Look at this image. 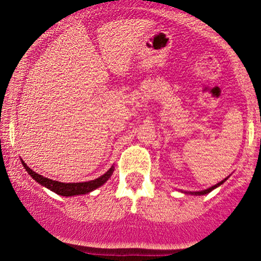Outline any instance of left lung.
I'll return each mask as SVG.
<instances>
[{
	"instance_id": "obj_1",
	"label": "left lung",
	"mask_w": 261,
	"mask_h": 261,
	"mask_svg": "<svg viewBox=\"0 0 261 261\" xmlns=\"http://www.w3.org/2000/svg\"><path fill=\"white\" fill-rule=\"evenodd\" d=\"M226 180H227V178H226V179H223L222 181L218 182V184L214 185V187H211V188L206 189V190H202V191H196V193H190V194H191V195H205V194H208L210 191H212V190H214V189H216V188L220 187V185H221V184H223V182L226 181Z\"/></svg>"
}]
</instances>
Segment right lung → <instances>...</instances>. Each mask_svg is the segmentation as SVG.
<instances>
[{"label":"right lung","mask_w":261,"mask_h":261,"mask_svg":"<svg viewBox=\"0 0 261 261\" xmlns=\"http://www.w3.org/2000/svg\"><path fill=\"white\" fill-rule=\"evenodd\" d=\"M20 161H22L23 167H24L27 172H28V174L31 175L35 181L39 182L40 185H43L45 188L50 189V190L54 191V193H56L58 195H61V196L83 195V194L91 193V191L95 190L97 188L101 187L104 182H107V180L112 176L114 172V167H112L106 174L99 176V178L94 179V180L83 181V182H61L58 180H53V179H49V178H45V176L38 174V173H35L34 170L29 168L24 162H23V160Z\"/></svg>","instance_id":"add662e5"}]
</instances>
